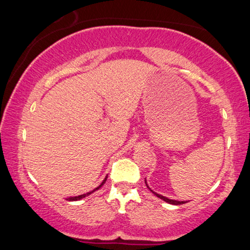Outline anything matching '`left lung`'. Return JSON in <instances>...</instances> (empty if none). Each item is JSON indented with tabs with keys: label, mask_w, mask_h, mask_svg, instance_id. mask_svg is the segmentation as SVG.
I'll list each match as a JSON object with an SVG mask.
<instances>
[{
	"label": "left lung",
	"mask_w": 250,
	"mask_h": 250,
	"mask_svg": "<svg viewBox=\"0 0 250 250\" xmlns=\"http://www.w3.org/2000/svg\"><path fill=\"white\" fill-rule=\"evenodd\" d=\"M146 186H147V184H146ZM147 188L150 189V191L153 193V194H155L156 196L158 197H160L161 200H163L164 202H167V203H168V204H173V205H181V204H185V201H175V200H171V198H167V197H166V196H163V195H160V194H158V193H155V192H153L152 191V189L149 188V186H147Z\"/></svg>",
	"instance_id": "obj_1"
}]
</instances>
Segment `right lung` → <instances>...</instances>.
<instances>
[{
  "mask_svg": "<svg viewBox=\"0 0 250 250\" xmlns=\"http://www.w3.org/2000/svg\"><path fill=\"white\" fill-rule=\"evenodd\" d=\"M105 181H107V177H105V179L104 180L103 183H101V184L98 186V188H96L94 189V191H91V192H89V193H86V194H83V195H79V196H75V197H68V198H67V200H68V201H78V200H82V198L86 197L87 195H89V194H91L92 192H95V191H97V189H99V188H101V186H103V185L104 184V182H105Z\"/></svg>",
  "mask_w": 250,
  "mask_h": 250,
  "instance_id": "right-lung-1",
  "label": "right lung"
}]
</instances>
